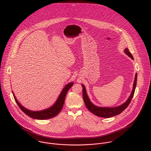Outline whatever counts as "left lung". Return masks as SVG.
Returning a JSON list of instances; mask_svg holds the SVG:
<instances>
[{
    "mask_svg": "<svg viewBox=\"0 0 151 151\" xmlns=\"http://www.w3.org/2000/svg\"><path fill=\"white\" fill-rule=\"evenodd\" d=\"M124 53L128 55L129 58L132 59H134L131 53L129 52V50L128 48H126L124 50ZM137 74H135V78H134V81L133 84V88L132 92L131 93V95L128 98V99L123 103L122 105L116 106V107H111V108H109V107H99L95 105H93L91 101L89 100V98L88 96L87 93H86V89L85 86L82 84L83 86V99L84 101V103L86 104V108L93 114L95 115L101 117H104V118H109L113 116H115L116 115H118L120 114L122 112H123L127 106L129 105V103L131 102V101L134 96L135 87L137 86Z\"/></svg>",
    "mask_w": 151,
    "mask_h": 151,
    "instance_id": "8db88e82",
    "label": "left lung"
}]
</instances>
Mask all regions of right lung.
<instances>
[{
    "mask_svg": "<svg viewBox=\"0 0 151 151\" xmlns=\"http://www.w3.org/2000/svg\"><path fill=\"white\" fill-rule=\"evenodd\" d=\"M73 86V82H71L67 84L62 91L59 96L57 99L55 103L51 107L47 108L46 109H44L42 110H40V111H32L24 108L17 100L13 92V94L17 104L25 114H26L29 117L34 119L46 120V119H49L54 117L60 113V111H61V110L62 109V108L63 106L66 94L68 91L69 90V89Z\"/></svg>",
    "mask_w": 151,
    "mask_h": 151,
    "instance_id": "1",
    "label": "right lung"
}]
</instances>
